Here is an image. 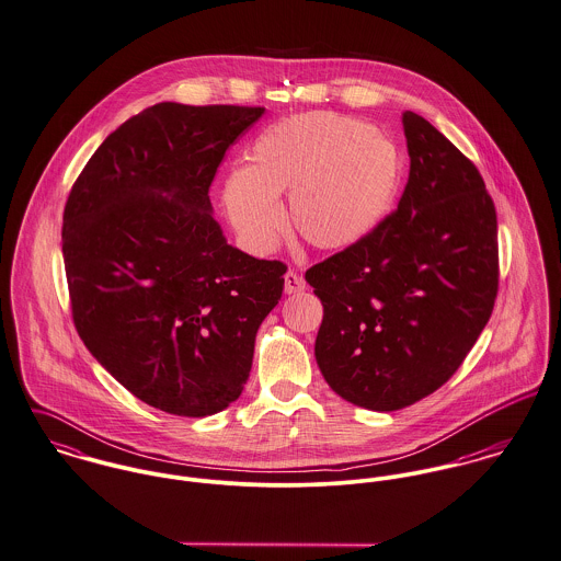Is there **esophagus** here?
<instances>
[{
  "mask_svg": "<svg viewBox=\"0 0 561 561\" xmlns=\"http://www.w3.org/2000/svg\"><path fill=\"white\" fill-rule=\"evenodd\" d=\"M304 290H306L304 277L299 273H295V271H288L284 275V293L286 295H297V293H304Z\"/></svg>",
  "mask_w": 561,
  "mask_h": 561,
  "instance_id": "34e87169",
  "label": "esophagus"
}]
</instances>
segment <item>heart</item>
<instances>
[{
    "label": "heart",
    "instance_id": "heart-1",
    "mask_svg": "<svg viewBox=\"0 0 561 561\" xmlns=\"http://www.w3.org/2000/svg\"><path fill=\"white\" fill-rule=\"evenodd\" d=\"M400 150L389 135L333 112L266 126L248 148V168L224 176L221 204L241 243L271 253L288 221L311 248H355L382 224L400 187Z\"/></svg>",
    "mask_w": 561,
    "mask_h": 561
}]
</instances>
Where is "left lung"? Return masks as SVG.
Instances as JSON below:
<instances>
[{
    "mask_svg": "<svg viewBox=\"0 0 561 561\" xmlns=\"http://www.w3.org/2000/svg\"><path fill=\"white\" fill-rule=\"evenodd\" d=\"M402 125L411 170L398 208L306 273L324 308L318 368L370 411L404 409L447 382L497 299V213L478 168L426 118L404 112Z\"/></svg>",
    "mask_w": 561,
    "mask_h": 561,
    "instance_id": "8db88e82",
    "label": "left lung"
}]
</instances>
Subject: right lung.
I'll return each instance as SVG.
<instances>
[{
	"instance_id": "right-lung-1",
	"label": "right lung",
	"mask_w": 561,
	"mask_h": 561,
	"mask_svg": "<svg viewBox=\"0 0 561 561\" xmlns=\"http://www.w3.org/2000/svg\"><path fill=\"white\" fill-rule=\"evenodd\" d=\"M264 107L159 103L90 157L64 206L72 322L141 402L181 417L230 407L286 264L228 245L208 188Z\"/></svg>"
}]
</instances>
